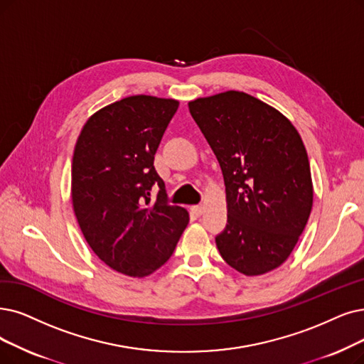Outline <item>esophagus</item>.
Returning <instances> with one entry per match:
<instances>
[{"label": "esophagus", "instance_id": "obj_1", "mask_svg": "<svg viewBox=\"0 0 364 364\" xmlns=\"http://www.w3.org/2000/svg\"><path fill=\"white\" fill-rule=\"evenodd\" d=\"M191 210H193V213H194L196 216H201V215H203V210H205V208H203V206H193Z\"/></svg>", "mask_w": 364, "mask_h": 364}]
</instances>
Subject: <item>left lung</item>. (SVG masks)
I'll list each match as a JSON object with an SVG mask.
<instances>
[{
	"label": "left lung",
	"mask_w": 364,
	"mask_h": 364,
	"mask_svg": "<svg viewBox=\"0 0 364 364\" xmlns=\"http://www.w3.org/2000/svg\"><path fill=\"white\" fill-rule=\"evenodd\" d=\"M221 166L227 225L215 237L225 263L246 276L279 267L293 252L314 201L309 159L294 125L239 91L188 103Z\"/></svg>",
	"instance_id": "1"
}]
</instances>
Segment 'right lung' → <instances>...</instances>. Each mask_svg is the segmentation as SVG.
Returning a JSON list of instances; mask_svg holds the SVG:
<instances>
[{
  "label": "right lung",
  "mask_w": 364,
  "mask_h": 364,
  "mask_svg": "<svg viewBox=\"0 0 364 364\" xmlns=\"http://www.w3.org/2000/svg\"><path fill=\"white\" fill-rule=\"evenodd\" d=\"M178 107L152 95L114 101L86 121L73 154L71 200L83 237L105 264L133 278L161 267L190 221L186 209L168 205L154 167Z\"/></svg>",
  "instance_id": "1"
}]
</instances>
